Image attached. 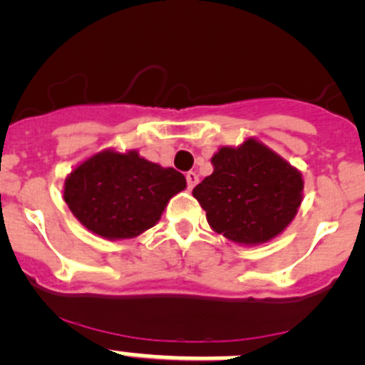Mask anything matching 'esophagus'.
<instances>
[{
	"mask_svg": "<svg viewBox=\"0 0 365 365\" xmlns=\"http://www.w3.org/2000/svg\"><path fill=\"white\" fill-rule=\"evenodd\" d=\"M186 182H187V187H190V190H193L195 184L198 182V175L195 174V172H187V174H186Z\"/></svg>",
	"mask_w": 365,
	"mask_h": 365,
	"instance_id": "esophagus-1",
	"label": "esophagus"
}]
</instances>
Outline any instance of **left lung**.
<instances>
[{
    "mask_svg": "<svg viewBox=\"0 0 365 365\" xmlns=\"http://www.w3.org/2000/svg\"><path fill=\"white\" fill-rule=\"evenodd\" d=\"M212 174L193 187L215 232L245 247L284 232L304 198L302 174L255 138L220 147Z\"/></svg>",
    "mask_w": 365,
    "mask_h": 365,
    "instance_id": "8db88e82",
    "label": "left lung"
}]
</instances>
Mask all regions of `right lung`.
<instances>
[{
  "label": "right lung",
  "mask_w": 365,
  "mask_h": 365,
  "mask_svg": "<svg viewBox=\"0 0 365 365\" xmlns=\"http://www.w3.org/2000/svg\"><path fill=\"white\" fill-rule=\"evenodd\" d=\"M186 179L147 161L138 150H101L79 163L63 184V198L83 227L104 240H129L156 225Z\"/></svg>",
  "instance_id": "right-lung-1"
}]
</instances>
